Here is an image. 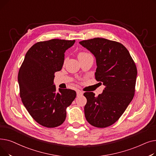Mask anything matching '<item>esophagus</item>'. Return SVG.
Returning a JSON list of instances; mask_svg holds the SVG:
<instances>
[{
	"label": "esophagus",
	"instance_id": "esophagus-1",
	"mask_svg": "<svg viewBox=\"0 0 156 156\" xmlns=\"http://www.w3.org/2000/svg\"><path fill=\"white\" fill-rule=\"evenodd\" d=\"M83 92L80 91V90H76V94H77V96H80V95H83Z\"/></svg>",
	"mask_w": 156,
	"mask_h": 156
}]
</instances>
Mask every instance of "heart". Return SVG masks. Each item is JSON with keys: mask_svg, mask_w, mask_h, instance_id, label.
Here are the masks:
<instances>
[{"mask_svg": "<svg viewBox=\"0 0 156 156\" xmlns=\"http://www.w3.org/2000/svg\"><path fill=\"white\" fill-rule=\"evenodd\" d=\"M88 54H89L86 53V52H80V53L78 54V57H79L85 56V55H88Z\"/></svg>", "mask_w": 156, "mask_h": 156, "instance_id": "obj_1", "label": "heart"}]
</instances>
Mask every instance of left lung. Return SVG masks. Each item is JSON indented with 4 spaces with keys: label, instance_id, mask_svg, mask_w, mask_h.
<instances>
[{
    "label": "left lung",
    "instance_id": "1",
    "mask_svg": "<svg viewBox=\"0 0 156 156\" xmlns=\"http://www.w3.org/2000/svg\"><path fill=\"white\" fill-rule=\"evenodd\" d=\"M80 44L95 56V79L105 86L97 97L92 92L84 93L85 118L95 127L109 126L119 119L134 97L136 65L127 48L115 41L94 38Z\"/></svg>",
    "mask_w": 156,
    "mask_h": 156
}]
</instances>
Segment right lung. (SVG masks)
<instances>
[{"instance_id": "1", "label": "right lung", "mask_w": 156, "mask_h": 156, "mask_svg": "<svg viewBox=\"0 0 156 156\" xmlns=\"http://www.w3.org/2000/svg\"><path fill=\"white\" fill-rule=\"evenodd\" d=\"M75 40L52 39L39 42L27 52L18 73L22 102L38 123L47 128L62 125L66 108L75 100L76 93L71 89L54 85V73L61 70L64 52Z\"/></svg>"}]
</instances>
